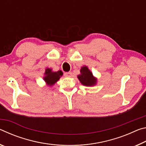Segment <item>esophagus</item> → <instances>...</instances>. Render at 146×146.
I'll return each mask as SVG.
<instances>
[{
  "label": "esophagus",
  "instance_id": "1",
  "mask_svg": "<svg viewBox=\"0 0 146 146\" xmlns=\"http://www.w3.org/2000/svg\"><path fill=\"white\" fill-rule=\"evenodd\" d=\"M64 76H67V77H71L72 76V73L71 72H66L64 73Z\"/></svg>",
  "mask_w": 146,
  "mask_h": 146
}]
</instances>
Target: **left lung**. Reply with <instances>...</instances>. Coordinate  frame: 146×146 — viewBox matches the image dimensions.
I'll use <instances>...</instances> for the list:
<instances>
[{
	"mask_svg": "<svg viewBox=\"0 0 146 146\" xmlns=\"http://www.w3.org/2000/svg\"><path fill=\"white\" fill-rule=\"evenodd\" d=\"M80 74L77 76L82 85L86 86H93L97 82V78L94 77L93 73L89 70L87 66H83L80 69Z\"/></svg>",
	"mask_w": 146,
	"mask_h": 146,
	"instance_id": "left-lung-1",
	"label": "left lung"
}]
</instances>
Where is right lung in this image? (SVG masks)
Listing matches in <instances>:
<instances>
[{
	"label": "right lung",
	"instance_id": "1",
	"mask_svg": "<svg viewBox=\"0 0 146 146\" xmlns=\"http://www.w3.org/2000/svg\"><path fill=\"white\" fill-rule=\"evenodd\" d=\"M45 76H44V80L45 81L47 85L49 86H52L53 85L57 82L60 79L62 76L63 75L62 71L59 70L56 72H53L52 70L50 68H46L45 73H44Z\"/></svg>",
	"mask_w": 146,
	"mask_h": 146
}]
</instances>
